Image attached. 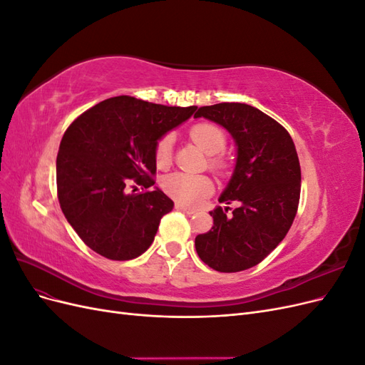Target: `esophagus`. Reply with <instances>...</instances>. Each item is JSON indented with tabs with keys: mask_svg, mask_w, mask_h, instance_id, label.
I'll use <instances>...</instances> for the list:
<instances>
[{
	"mask_svg": "<svg viewBox=\"0 0 365 365\" xmlns=\"http://www.w3.org/2000/svg\"><path fill=\"white\" fill-rule=\"evenodd\" d=\"M175 207H176V210H180V212H184V213H187V215H193V213H196V208L187 207V205L180 204V202H176V204H175Z\"/></svg>",
	"mask_w": 365,
	"mask_h": 365,
	"instance_id": "esophagus-1",
	"label": "esophagus"
}]
</instances>
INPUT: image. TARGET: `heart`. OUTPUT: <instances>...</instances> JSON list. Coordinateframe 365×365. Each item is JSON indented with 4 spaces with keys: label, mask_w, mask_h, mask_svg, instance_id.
<instances>
[{
    "label": "heart",
    "mask_w": 365,
    "mask_h": 365,
    "mask_svg": "<svg viewBox=\"0 0 365 365\" xmlns=\"http://www.w3.org/2000/svg\"><path fill=\"white\" fill-rule=\"evenodd\" d=\"M189 137L197 148H201L208 157V168L215 172H224L228 165L227 158L222 155L227 145L225 130L212 121H201L190 128ZM173 138L170 135H163L155 145L153 157L158 169H168L172 163ZM163 190L175 201L181 204H197L204 197L213 193V182L205 175H187V173H170L161 182Z\"/></svg>",
    "instance_id": "obj_1"
}]
</instances>
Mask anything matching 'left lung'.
<instances>
[{"instance_id":"1","label":"left lung","mask_w":365,"mask_h":365,"mask_svg":"<svg viewBox=\"0 0 365 365\" xmlns=\"http://www.w3.org/2000/svg\"><path fill=\"white\" fill-rule=\"evenodd\" d=\"M195 117L224 126L237 145L235 173L215 208L213 227L197 235L201 260L219 272L256 267L288 235L300 201L302 170L294 141L280 123L247 103L201 106Z\"/></svg>"}]
</instances>
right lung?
Returning a JSON list of instances; mask_svg holds the SVG:
<instances>
[{"instance_id": "right-lung-1", "label": "right lung", "mask_w": 365, "mask_h": 365, "mask_svg": "<svg viewBox=\"0 0 365 365\" xmlns=\"http://www.w3.org/2000/svg\"><path fill=\"white\" fill-rule=\"evenodd\" d=\"M196 106H164L118 96L77 117L65 130L56 160L62 213L85 245L111 260L145 252L173 201L155 184L157 141ZM142 192L128 194L129 186ZM135 192V190H132Z\"/></svg>"}]
</instances>
